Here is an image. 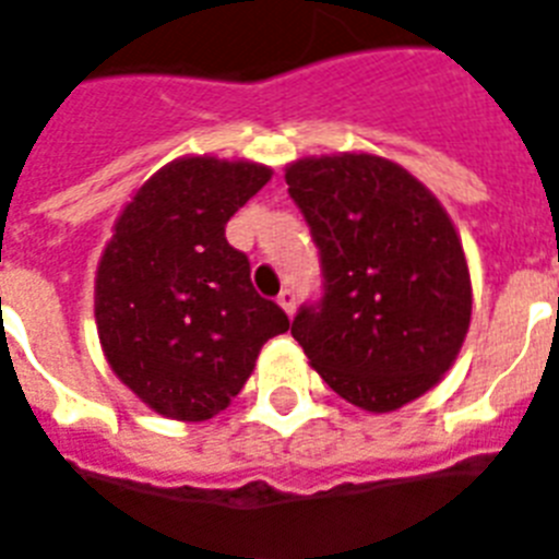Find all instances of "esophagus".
Wrapping results in <instances>:
<instances>
[{"instance_id": "obj_1", "label": "esophagus", "mask_w": 559, "mask_h": 559, "mask_svg": "<svg viewBox=\"0 0 559 559\" xmlns=\"http://www.w3.org/2000/svg\"><path fill=\"white\" fill-rule=\"evenodd\" d=\"M278 304H281V309L287 312V316H293V312H295V304H298V295H295L293 289H281Z\"/></svg>"}]
</instances>
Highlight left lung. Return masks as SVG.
Returning a JSON list of instances; mask_svg holds the SVG:
<instances>
[{"mask_svg":"<svg viewBox=\"0 0 559 559\" xmlns=\"http://www.w3.org/2000/svg\"><path fill=\"white\" fill-rule=\"evenodd\" d=\"M321 258V298L293 321L309 364L344 401L392 412L452 367L472 281L447 210L417 178L367 153L287 167Z\"/></svg>","mask_w":559,"mask_h":559,"instance_id":"obj_1","label":"left lung"}]
</instances>
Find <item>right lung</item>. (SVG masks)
I'll return each instance as SVG.
<instances>
[{
  "mask_svg": "<svg viewBox=\"0 0 559 559\" xmlns=\"http://www.w3.org/2000/svg\"><path fill=\"white\" fill-rule=\"evenodd\" d=\"M266 181L261 164L181 158L116 222L96 275L98 337L112 372L158 415L207 420L227 409L261 346L289 330L224 236Z\"/></svg>",
  "mask_w": 559,
  "mask_h": 559,
  "instance_id": "1",
  "label": "right lung"
}]
</instances>
